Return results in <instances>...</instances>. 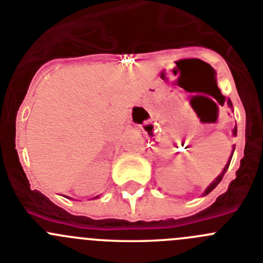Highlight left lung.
Instances as JSON below:
<instances>
[{
	"mask_svg": "<svg viewBox=\"0 0 263 263\" xmlns=\"http://www.w3.org/2000/svg\"><path fill=\"white\" fill-rule=\"evenodd\" d=\"M227 105H228V106H230V107H231V109H232V102H231V100H230V98H228V100H227ZM232 135H234V136H236V135H237V127H235V128H234V131H232ZM234 151H235V146H234ZM234 151H232V154H234ZM232 154H231V157H230V161H228V162H227V165H226V166H224V168H223V171H222V173H220V174H219V175H218V176H217V178H215V180H213V183H212V184H210L209 187L206 188V190H205V192H203V195H202V196H206V195H209V193H210V192H212V191H213V190H214V188H215V187H217L218 184H219V183H220V180H222V178H223V176H224L226 171H227L228 166H230V162H231V158H232Z\"/></svg>",
	"mask_w": 263,
	"mask_h": 263,
	"instance_id": "obj_1",
	"label": "left lung"
}]
</instances>
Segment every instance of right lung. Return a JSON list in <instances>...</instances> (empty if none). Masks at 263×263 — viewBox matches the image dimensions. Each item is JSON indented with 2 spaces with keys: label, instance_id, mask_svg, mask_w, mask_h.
Returning a JSON list of instances; mask_svg holds the SVG:
<instances>
[{
  "label": "right lung",
  "instance_id": "1",
  "mask_svg": "<svg viewBox=\"0 0 263 263\" xmlns=\"http://www.w3.org/2000/svg\"><path fill=\"white\" fill-rule=\"evenodd\" d=\"M97 197H98V196H96V197H95V198H97Z\"/></svg>",
  "mask_w": 263,
  "mask_h": 263
}]
</instances>
